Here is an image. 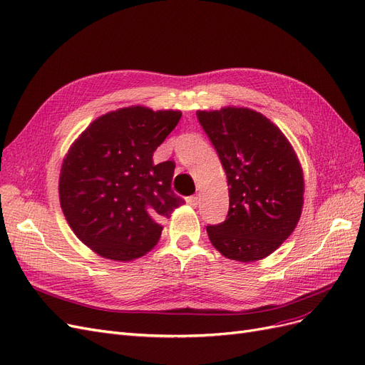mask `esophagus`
Listing matches in <instances>:
<instances>
[{
	"label": "esophagus",
	"mask_w": 365,
	"mask_h": 365,
	"mask_svg": "<svg viewBox=\"0 0 365 365\" xmlns=\"http://www.w3.org/2000/svg\"><path fill=\"white\" fill-rule=\"evenodd\" d=\"M185 200H186V203H187V205H190V206H192V207H195V206L198 205V197H197V195H191V197H186Z\"/></svg>",
	"instance_id": "34e87169"
}]
</instances>
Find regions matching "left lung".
I'll use <instances>...</instances> for the list:
<instances>
[{
	"label": "left lung",
	"instance_id": "1",
	"mask_svg": "<svg viewBox=\"0 0 365 365\" xmlns=\"http://www.w3.org/2000/svg\"><path fill=\"white\" fill-rule=\"evenodd\" d=\"M197 118L227 175L229 212L207 237L229 259L253 262L273 253L296 229L303 173L272 121L245 108L198 110Z\"/></svg>",
	"mask_w": 365,
	"mask_h": 365
}]
</instances>
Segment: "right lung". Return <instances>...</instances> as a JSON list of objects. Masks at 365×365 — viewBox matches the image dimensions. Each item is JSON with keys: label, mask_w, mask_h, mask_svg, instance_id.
Listing matches in <instances>:
<instances>
[{"label": "right lung", "mask_w": 365, "mask_h": 365, "mask_svg": "<svg viewBox=\"0 0 365 365\" xmlns=\"http://www.w3.org/2000/svg\"><path fill=\"white\" fill-rule=\"evenodd\" d=\"M180 116L140 106L106 113L68 151L61 206L77 238L100 256L132 261L145 255L160 237V220L185 203L171 190L175 163L153 162Z\"/></svg>", "instance_id": "right-lung-1"}]
</instances>
